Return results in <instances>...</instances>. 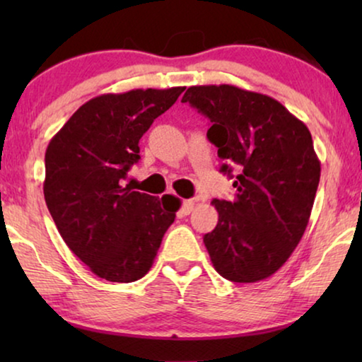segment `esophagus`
Instances as JSON below:
<instances>
[{
  "label": "esophagus",
  "mask_w": 362,
  "mask_h": 362,
  "mask_svg": "<svg viewBox=\"0 0 362 362\" xmlns=\"http://www.w3.org/2000/svg\"><path fill=\"white\" fill-rule=\"evenodd\" d=\"M194 204H196V202L192 201V199H187V201L182 202V206H181V212H182V214H185V216L191 214L192 209H194Z\"/></svg>",
  "instance_id": "esophagus-1"
}]
</instances>
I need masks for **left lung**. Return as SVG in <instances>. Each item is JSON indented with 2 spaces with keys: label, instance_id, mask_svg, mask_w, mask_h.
<instances>
[{
  "label": "left lung",
  "instance_id": "left-lung-1",
  "mask_svg": "<svg viewBox=\"0 0 362 362\" xmlns=\"http://www.w3.org/2000/svg\"><path fill=\"white\" fill-rule=\"evenodd\" d=\"M187 102L211 120L207 138L234 181L232 201L214 199L216 229L204 245L217 274L235 284L269 279L308 226L320 182L311 133L280 102L235 86L189 87Z\"/></svg>",
  "mask_w": 362,
  "mask_h": 362
}]
</instances>
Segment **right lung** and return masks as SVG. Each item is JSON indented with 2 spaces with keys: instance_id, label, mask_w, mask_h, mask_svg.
<instances>
[{
  "instance_id": "obj_1",
  "label": "right lung",
  "mask_w": 362,
  "mask_h": 362,
  "mask_svg": "<svg viewBox=\"0 0 362 362\" xmlns=\"http://www.w3.org/2000/svg\"><path fill=\"white\" fill-rule=\"evenodd\" d=\"M185 87L105 93L83 103L46 150L44 199L69 249L108 281L148 274L181 202L123 186L140 138Z\"/></svg>"
}]
</instances>
